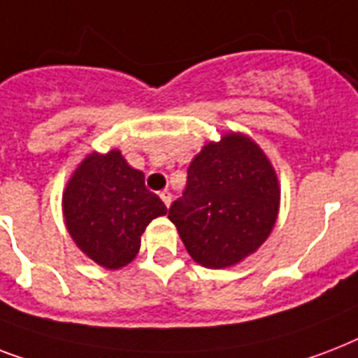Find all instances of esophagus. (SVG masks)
I'll use <instances>...</instances> for the list:
<instances>
[{
	"label": "esophagus",
	"instance_id": "esophagus-1",
	"mask_svg": "<svg viewBox=\"0 0 358 358\" xmlns=\"http://www.w3.org/2000/svg\"><path fill=\"white\" fill-rule=\"evenodd\" d=\"M159 196H162V201H163V204H165V206H171V201H173V195H171V193H169L167 189L165 191H162V193H159Z\"/></svg>",
	"mask_w": 358,
	"mask_h": 358
}]
</instances>
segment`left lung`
Wrapping results in <instances>:
<instances>
[{
    "label": "left lung",
    "instance_id": "left-lung-1",
    "mask_svg": "<svg viewBox=\"0 0 358 358\" xmlns=\"http://www.w3.org/2000/svg\"><path fill=\"white\" fill-rule=\"evenodd\" d=\"M278 204L277 174L260 146L247 135L227 134L191 162L185 191L169 208V219L196 264L221 269L266 241Z\"/></svg>",
    "mask_w": 358,
    "mask_h": 358
}]
</instances>
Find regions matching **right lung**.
I'll use <instances>...</instances> for the list:
<instances>
[{
	"label": "right lung",
	"instance_id": "right-lung-1",
	"mask_svg": "<svg viewBox=\"0 0 358 358\" xmlns=\"http://www.w3.org/2000/svg\"><path fill=\"white\" fill-rule=\"evenodd\" d=\"M63 213L76 245L98 266L119 269L137 256L141 234L167 208L146 189L145 174L111 150L80 163L63 193Z\"/></svg>",
	"mask_w": 358,
	"mask_h": 358
}]
</instances>
